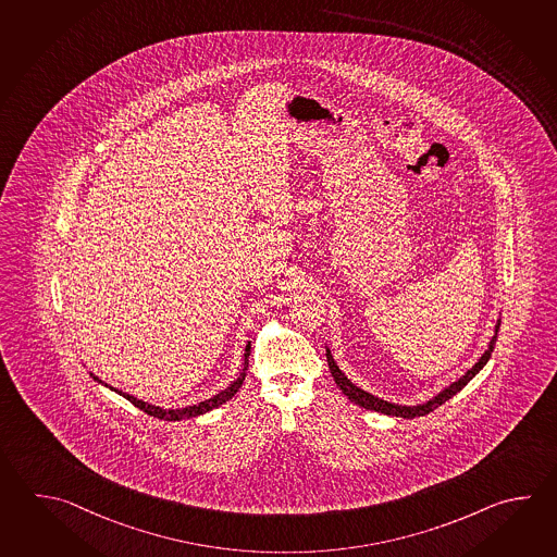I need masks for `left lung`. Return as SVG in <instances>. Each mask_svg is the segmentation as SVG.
I'll use <instances>...</instances> for the list:
<instances>
[{
	"label": "left lung",
	"mask_w": 557,
	"mask_h": 557,
	"mask_svg": "<svg viewBox=\"0 0 557 557\" xmlns=\"http://www.w3.org/2000/svg\"><path fill=\"white\" fill-rule=\"evenodd\" d=\"M498 330H499V321L498 325H496V335L492 337L490 341L488 349L484 351V355L478 359V363L470 369V371H466L465 375L460 376L458 381H455L453 385L446 386L444 391H441L436 397L431 398L429 403H424V405H417V407H400V405H393V403H386L383 398L373 397L371 393H367L363 388H359V386L352 385L351 381L347 379V376L341 373L339 367L337 363L333 361V357H331V351L327 349V363H330V371L333 379H335V383L339 386L341 391L345 393V397L352 400L355 405H359V407H363L367 410H375V412H383V414H391V417H403V419H414V417H424V414H429L432 410L436 409V407H441L444 405L448 398L455 397L458 391H462L474 376L478 375V371L484 367V364L488 363L490 357H492V351H494V343L498 339Z\"/></svg>",
	"instance_id": "8db88e82"
}]
</instances>
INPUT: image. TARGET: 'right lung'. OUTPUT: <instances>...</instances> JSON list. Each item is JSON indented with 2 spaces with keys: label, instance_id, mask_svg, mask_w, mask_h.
Listing matches in <instances>:
<instances>
[{
  "label": "right lung",
  "instance_id": "add662e5",
  "mask_svg": "<svg viewBox=\"0 0 557 557\" xmlns=\"http://www.w3.org/2000/svg\"><path fill=\"white\" fill-rule=\"evenodd\" d=\"M250 349L251 343L248 341V345H246V352H244V367H242V373H239L238 379L232 383V385L224 388L222 393H218L212 398H208L205 403H198V405H194V407H186V409H160V407H154V405H148L145 400H138V398L131 397V395H126L123 391H119V388H113L114 393H119V395H123L126 400H131L137 409L143 410V412H147L150 417H157L160 420H182V419H193V417H200V414H205V412H210L212 409H218L220 405H224L226 400L234 397L236 393L239 391V386L244 383V379H246V371H248V359H250ZM92 379L95 381H99V376H95L91 373ZM102 383V381H99Z\"/></svg>",
  "mask_w": 557,
  "mask_h": 557
}]
</instances>
